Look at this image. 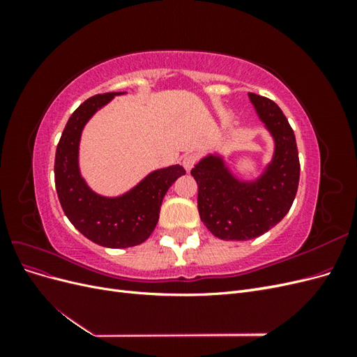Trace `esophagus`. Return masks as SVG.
<instances>
[{"label": "esophagus", "mask_w": 357, "mask_h": 357, "mask_svg": "<svg viewBox=\"0 0 357 357\" xmlns=\"http://www.w3.org/2000/svg\"><path fill=\"white\" fill-rule=\"evenodd\" d=\"M198 162V156L197 153H188L183 156V167H185L186 171H190L193 168V165H195Z\"/></svg>", "instance_id": "34e87169"}]
</instances>
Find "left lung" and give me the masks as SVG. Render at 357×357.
<instances>
[{"label":"left lung","mask_w":357,"mask_h":357,"mask_svg":"<svg viewBox=\"0 0 357 357\" xmlns=\"http://www.w3.org/2000/svg\"><path fill=\"white\" fill-rule=\"evenodd\" d=\"M259 119L275 142L273 162L256 181L235 178L220 156H207L192 168L198 185V211L220 240L245 241L268 232L289 213L299 183L294 129L282 109L265 96L248 93Z\"/></svg>","instance_id":"8db88e82"}]
</instances>
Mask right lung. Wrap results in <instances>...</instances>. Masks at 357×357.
Wrapping results in <instances>:
<instances>
[{
    "instance_id": "right-lung-1",
    "label": "right lung",
    "mask_w": 357,
    "mask_h": 357,
    "mask_svg": "<svg viewBox=\"0 0 357 357\" xmlns=\"http://www.w3.org/2000/svg\"><path fill=\"white\" fill-rule=\"evenodd\" d=\"M121 93H100L80 104L63 128L55 155V186L63 213L86 238L110 248L144 243L156 228L167 190L186 174L180 165L156 169L117 198L96 195L86 185L79 169L82 131L96 110Z\"/></svg>"
}]
</instances>
